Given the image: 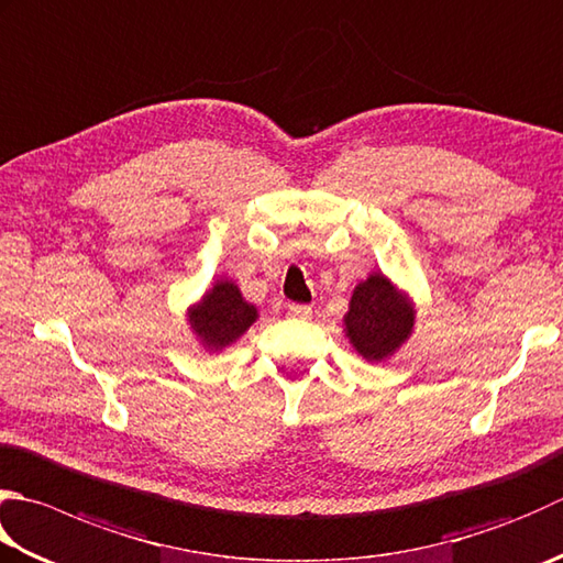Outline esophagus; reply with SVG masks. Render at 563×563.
Listing matches in <instances>:
<instances>
[{
    "instance_id": "obj_1",
    "label": "esophagus",
    "mask_w": 563,
    "mask_h": 563,
    "mask_svg": "<svg viewBox=\"0 0 563 563\" xmlns=\"http://www.w3.org/2000/svg\"><path fill=\"white\" fill-rule=\"evenodd\" d=\"M288 312L297 319H310L312 317V307L310 305H290Z\"/></svg>"
}]
</instances>
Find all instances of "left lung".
<instances>
[{
    "label": "left lung",
    "instance_id": "left-lung-1",
    "mask_svg": "<svg viewBox=\"0 0 563 563\" xmlns=\"http://www.w3.org/2000/svg\"><path fill=\"white\" fill-rule=\"evenodd\" d=\"M415 305L388 275L371 273L351 295L344 314L349 344L366 361H385L398 351L415 329Z\"/></svg>",
    "mask_w": 563,
    "mask_h": 563
}]
</instances>
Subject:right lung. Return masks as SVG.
<instances>
[{"label":"right lung","instance_id":"1","mask_svg":"<svg viewBox=\"0 0 563 563\" xmlns=\"http://www.w3.org/2000/svg\"><path fill=\"white\" fill-rule=\"evenodd\" d=\"M258 319L256 305L246 302L239 285L229 278L214 280L200 300L187 307V324L209 354L234 344L239 336L249 332V327Z\"/></svg>","mask_w":563,"mask_h":563}]
</instances>
